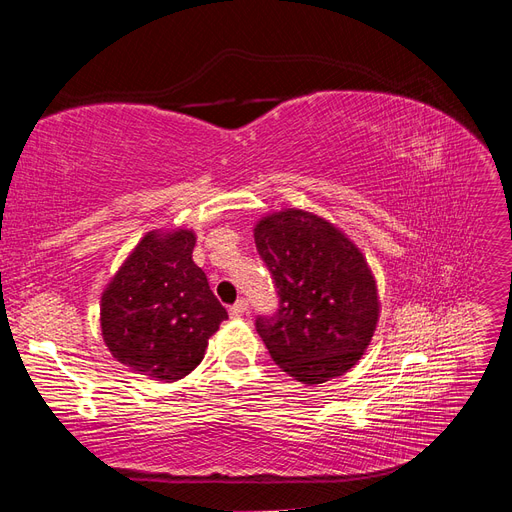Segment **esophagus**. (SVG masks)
Wrapping results in <instances>:
<instances>
[{
	"label": "esophagus",
	"instance_id": "esophagus-1",
	"mask_svg": "<svg viewBox=\"0 0 512 512\" xmlns=\"http://www.w3.org/2000/svg\"><path fill=\"white\" fill-rule=\"evenodd\" d=\"M228 312H230L232 318H241V316L247 312V303L241 299V301H237L235 305H232V307L228 309Z\"/></svg>",
	"mask_w": 512,
	"mask_h": 512
}]
</instances>
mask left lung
Segmentation results:
<instances>
[{
    "instance_id": "8db88e82",
    "label": "left lung",
    "mask_w": 512,
    "mask_h": 512,
    "mask_svg": "<svg viewBox=\"0 0 512 512\" xmlns=\"http://www.w3.org/2000/svg\"><path fill=\"white\" fill-rule=\"evenodd\" d=\"M254 241L280 294L277 314L256 320L273 361L307 386L344 376L380 320L376 275L361 247L337 224L297 207L262 215Z\"/></svg>"
}]
</instances>
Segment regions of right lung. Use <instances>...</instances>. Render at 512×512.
I'll list each match as a JSON object with an SVG mask.
<instances>
[{
  "label": "right lung",
  "mask_w": 512,
  "mask_h": 512,
  "mask_svg": "<svg viewBox=\"0 0 512 512\" xmlns=\"http://www.w3.org/2000/svg\"><path fill=\"white\" fill-rule=\"evenodd\" d=\"M194 245L192 228L149 230L102 290V339L134 374L185 378L228 318L205 271L194 265Z\"/></svg>",
  "instance_id": "right-lung-1"
}]
</instances>
